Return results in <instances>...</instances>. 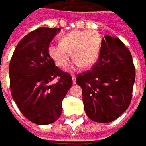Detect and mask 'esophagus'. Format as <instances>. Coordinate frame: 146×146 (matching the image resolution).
I'll list each match as a JSON object with an SVG mask.
<instances>
[{
    "label": "esophagus",
    "mask_w": 146,
    "mask_h": 146,
    "mask_svg": "<svg viewBox=\"0 0 146 146\" xmlns=\"http://www.w3.org/2000/svg\"><path fill=\"white\" fill-rule=\"evenodd\" d=\"M72 79H73V84H76V76H74V75H72Z\"/></svg>",
    "instance_id": "34e87169"
}]
</instances>
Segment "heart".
Instances as JSON below:
<instances>
[{
    "label": "heart",
    "instance_id": "obj_1",
    "mask_svg": "<svg viewBox=\"0 0 146 146\" xmlns=\"http://www.w3.org/2000/svg\"><path fill=\"white\" fill-rule=\"evenodd\" d=\"M101 37L95 30H74L61 39V44H51L48 54L58 66L66 69L70 63L71 54L73 61L72 70L78 67L89 69L98 59Z\"/></svg>",
    "mask_w": 146,
    "mask_h": 146
}]
</instances>
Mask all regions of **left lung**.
<instances>
[{"mask_svg": "<svg viewBox=\"0 0 146 146\" xmlns=\"http://www.w3.org/2000/svg\"><path fill=\"white\" fill-rule=\"evenodd\" d=\"M135 80V68L128 48L119 38L105 36L92 70L76 77L88 118L98 123L117 119L131 103Z\"/></svg>", "mask_w": 146, "mask_h": 146, "instance_id": "8db88e82", "label": "left lung"}]
</instances>
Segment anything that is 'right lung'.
I'll return each mask as SVG.
<instances>
[{
	"label": "right lung",
	"instance_id": "add662e5",
	"mask_svg": "<svg viewBox=\"0 0 146 146\" xmlns=\"http://www.w3.org/2000/svg\"><path fill=\"white\" fill-rule=\"evenodd\" d=\"M60 28L41 27L19 42L9 65L12 98L27 119L38 125L55 122L62 112V102L73 84L69 73L55 66L49 44ZM57 77L56 84L51 81Z\"/></svg>",
	"mask_w": 146,
	"mask_h": 146
}]
</instances>
